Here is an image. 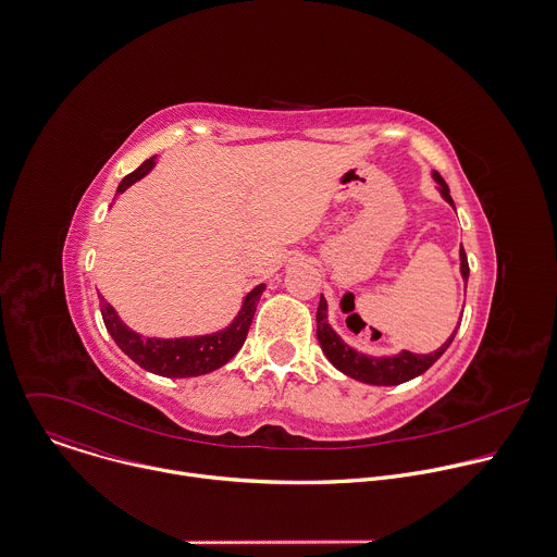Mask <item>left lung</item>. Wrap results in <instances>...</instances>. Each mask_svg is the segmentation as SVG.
Here are the masks:
<instances>
[{
    "mask_svg": "<svg viewBox=\"0 0 557 557\" xmlns=\"http://www.w3.org/2000/svg\"><path fill=\"white\" fill-rule=\"evenodd\" d=\"M434 177L441 184L443 197L454 206V199L449 195V188H447L445 180L438 173H434ZM460 262H462L460 271H462V277L467 282L469 280V260H467L465 249H460ZM458 327L454 330L449 341L441 349H436L434 354L421 356V354H412V351H401V354H397L393 358H371V356H364V354H358L356 349H351L330 327V323H327V304H325L323 297H321L319 310H317V338H319L321 349L327 356V360L338 371H343L345 375H349V377H354L358 382H364V384H373V386H397V384H404V382L414 380L421 373H425L449 349Z\"/></svg>",
    "mask_w": 557,
    "mask_h": 557,
    "instance_id": "obj_1",
    "label": "left lung"
}]
</instances>
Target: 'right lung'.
<instances>
[{"mask_svg":"<svg viewBox=\"0 0 557 557\" xmlns=\"http://www.w3.org/2000/svg\"><path fill=\"white\" fill-rule=\"evenodd\" d=\"M153 164H156V156L145 160L129 175H125L116 193H123L134 182L145 177L153 169ZM262 290H264V284L256 286L245 297L243 308L230 327L210 336H195V338H145L132 332L116 317L114 308L101 295H99V308H101V317L108 334L114 338L119 349L127 358H132L140 369L162 377H197V375L216 371L238 354L251 327Z\"/></svg>","mask_w":557,"mask_h":557,"instance_id":"obj_1","label":"right lung"}]
</instances>
